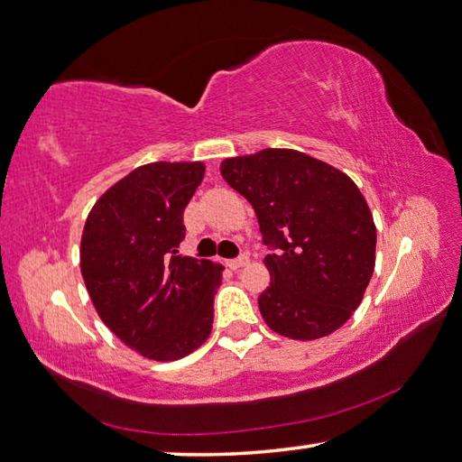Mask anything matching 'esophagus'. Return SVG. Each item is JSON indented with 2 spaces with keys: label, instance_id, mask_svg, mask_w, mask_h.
Masks as SVG:
<instances>
[{
  "label": "esophagus",
  "instance_id": "obj_1",
  "mask_svg": "<svg viewBox=\"0 0 462 462\" xmlns=\"http://www.w3.org/2000/svg\"><path fill=\"white\" fill-rule=\"evenodd\" d=\"M247 263H249V257L247 255H239V257H236V260L229 262V268L231 270H239V268H244V265H247Z\"/></svg>",
  "mask_w": 462,
  "mask_h": 462
}]
</instances>
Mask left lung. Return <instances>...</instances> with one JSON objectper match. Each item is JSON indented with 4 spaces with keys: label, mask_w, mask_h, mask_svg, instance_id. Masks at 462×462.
Listing matches in <instances>:
<instances>
[{
    "label": "left lung",
    "mask_w": 462,
    "mask_h": 462,
    "mask_svg": "<svg viewBox=\"0 0 462 462\" xmlns=\"http://www.w3.org/2000/svg\"><path fill=\"white\" fill-rule=\"evenodd\" d=\"M221 174L257 215L272 282L257 298L273 333L314 341L351 319L374 276L377 233L349 176L296 150L226 158Z\"/></svg>",
    "instance_id": "left-lung-1"
}]
</instances>
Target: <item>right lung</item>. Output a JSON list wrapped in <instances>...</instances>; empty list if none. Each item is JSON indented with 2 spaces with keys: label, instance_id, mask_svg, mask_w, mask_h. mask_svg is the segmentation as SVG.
<instances>
[{
  "label": "right lung",
  "instance_id": "obj_1",
  "mask_svg": "<svg viewBox=\"0 0 462 462\" xmlns=\"http://www.w3.org/2000/svg\"><path fill=\"white\" fill-rule=\"evenodd\" d=\"M202 162H153L95 202L80 239V273L107 328L153 361H176L207 341L223 265L178 255L184 208Z\"/></svg>",
  "mask_w": 462,
  "mask_h": 462
}]
</instances>
